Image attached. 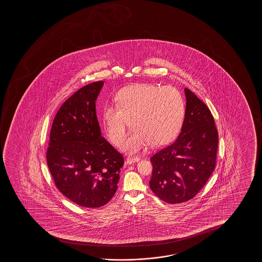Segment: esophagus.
Wrapping results in <instances>:
<instances>
[{
  "mask_svg": "<svg viewBox=\"0 0 262 262\" xmlns=\"http://www.w3.org/2000/svg\"><path fill=\"white\" fill-rule=\"evenodd\" d=\"M139 161H140V158H138V157H128L126 158L125 164L126 165H132V164Z\"/></svg>",
  "mask_w": 262,
  "mask_h": 262,
  "instance_id": "1",
  "label": "esophagus"
}]
</instances>
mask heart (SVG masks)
<instances>
[{
    "label": "heart",
    "instance_id": "b5f03b06",
    "mask_svg": "<svg viewBox=\"0 0 262 262\" xmlns=\"http://www.w3.org/2000/svg\"><path fill=\"white\" fill-rule=\"evenodd\" d=\"M117 106L107 104L103 111L104 130L118 146L130 127L133 133L122 145L126 153H136L149 144L161 147L176 138L183 125L185 102L173 86L138 84L121 90Z\"/></svg>",
    "mask_w": 262,
    "mask_h": 262
}]
</instances>
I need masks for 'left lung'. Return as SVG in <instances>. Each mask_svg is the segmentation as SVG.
Wrapping results in <instances>:
<instances>
[{"instance_id": "left-lung-1", "label": "left lung", "mask_w": 262, "mask_h": 262, "mask_svg": "<svg viewBox=\"0 0 262 262\" xmlns=\"http://www.w3.org/2000/svg\"><path fill=\"white\" fill-rule=\"evenodd\" d=\"M185 117L179 136L150 158L153 165L151 190L170 204L195 197L215 166L219 133L208 106L184 89Z\"/></svg>"}]
</instances>
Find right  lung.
Wrapping results in <instances>:
<instances>
[{
  "mask_svg": "<svg viewBox=\"0 0 262 262\" xmlns=\"http://www.w3.org/2000/svg\"><path fill=\"white\" fill-rule=\"evenodd\" d=\"M104 86H83L54 117L47 165L58 190L85 208H99L114 197L123 165L122 155L101 136L96 101Z\"/></svg>",
  "mask_w": 262,
  "mask_h": 262,
  "instance_id": "obj_1",
  "label": "right lung"
}]
</instances>
